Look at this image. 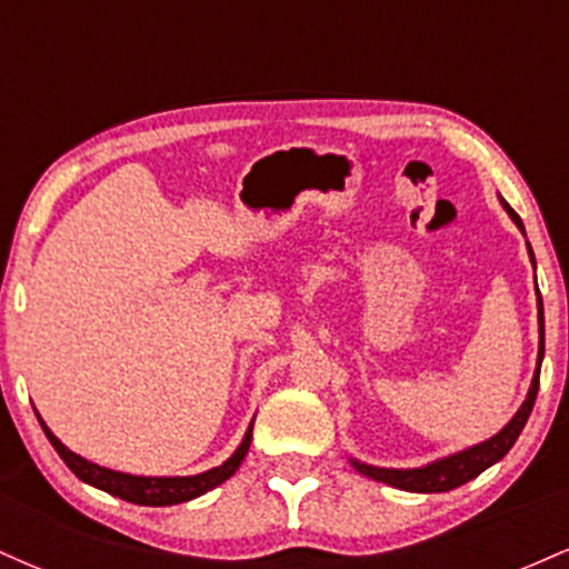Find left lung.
Segmentation results:
<instances>
[{
	"instance_id": "left-lung-1",
	"label": "left lung",
	"mask_w": 569,
	"mask_h": 569,
	"mask_svg": "<svg viewBox=\"0 0 569 569\" xmlns=\"http://www.w3.org/2000/svg\"><path fill=\"white\" fill-rule=\"evenodd\" d=\"M500 202H502V208L508 211V217L516 221V227L525 232V224H521L519 213H516L502 198H500ZM527 251H530V259L535 264L530 243H527ZM538 326H540L538 329L540 331L538 369H535L530 393H527L525 403H521L519 411L511 417V422H508V426L502 428L498 436H492V439L476 443V447H468V449H462V452L449 455V457H443V460H436V462H430V466H422V468H377V466H367V462L350 460L352 466H356V471L369 476V479H375V481H385V485H390L396 489H407V492H449V489L466 485V481L476 479V476H479L481 471H487L489 466H495V462L502 460V457L508 455V449L516 443V439H519L521 428L527 426V417H530V411L535 407V398H538L540 363H543V350H546L543 299H540V293H538Z\"/></svg>"
}]
</instances>
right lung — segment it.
Wrapping results in <instances>:
<instances>
[{
  "label": "right lung",
  "instance_id": "obj_1",
  "mask_svg": "<svg viewBox=\"0 0 569 569\" xmlns=\"http://www.w3.org/2000/svg\"><path fill=\"white\" fill-rule=\"evenodd\" d=\"M39 417V415H37ZM39 426H42L48 441L53 443V449L61 455V460L67 462L69 471L77 476V479L84 481V485L103 489V492L114 495V498L136 502V506H176V502H187L192 498H200L208 489L224 485L230 476L238 471L243 457L248 455V447H251V430L253 422L248 426L243 441L234 449V455L227 462H221L219 468H211V471L198 473V476H130L120 471H109V468L96 466V462L84 460V457L74 455L71 449L63 447L61 441L56 439L53 430L42 422L39 417Z\"/></svg>",
  "mask_w": 569,
  "mask_h": 569
}]
</instances>
